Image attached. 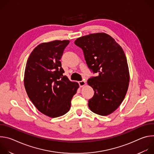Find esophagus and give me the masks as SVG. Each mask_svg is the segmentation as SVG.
I'll use <instances>...</instances> for the list:
<instances>
[{
  "instance_id": "obj_1",
  "label": "esophagus",
  "mask_w": 154,
  "mask_h": 154,
  "mask_svg": "<svg viewBox=\"0 0 154 154\" xmlns=\"http://www.w3.org/2000/svg\"><path fill=\"white\" fill-rule=\"evenodd\" d=\"M79 84L80 85V87H83V86H84L86 85V82L85 81L82 80V81L79 82Z\"/></svg>"
}]
</instances>
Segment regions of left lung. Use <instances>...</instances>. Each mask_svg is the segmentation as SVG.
<instances>
[{
    "instance_id": "obj_1",
    "label": "left lung",
    "mask_w": 154,
    "mask_h": 154,
    "mask_svg": "<svg viewBox=\"0 0 154 154\" xmlns=\"http://www.w3.org/2000/svg\"><path fill=\"white\" fill-rule=\"evenodd\" d=\"M74 43L82 49L88 66L98 73L87 82L94 91L88 100L90 109L101 116L110 115L122 102L129 85L128 66L122 48L105 33L83 36Z\"/></svg>"
}]
</instances>
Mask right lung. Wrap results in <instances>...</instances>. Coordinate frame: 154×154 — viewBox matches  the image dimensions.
Here are the masks:
<instances>
[{"instance_id": "right-lung-1", "label": "right lung", "mask_w": 154, "mask_h": 154, "mask_svg": "<svg viewBox=\"0 0 154 154\" xmlns=\"http://www.w3.org/2000/svg\"><path fill=\"white\" fill-rule=\"evenodd\" d=\"M69 40L42 42L30 54L24 72L27 94L42 114L57 118L68 112L71 101L79 88L64 72L60 61Z\"/></svg>"}]
</instances>
